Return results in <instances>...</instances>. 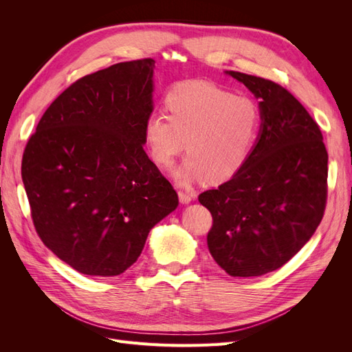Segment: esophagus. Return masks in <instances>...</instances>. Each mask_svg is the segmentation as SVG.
<instances>
[{
    "instance_id": "obj_1",
    "label": "esophagus",
    "mask_w": 352,
    "mask_h": 352,
    "mask_svg": "<svg viewBox=\"0 0 352 352\" xmlns=\"http://www.w3.org/2000/svg\"><path fill=\"white\" fill-rule=\"evenodd\" d=\"M179 199H180V202H182V204H189L190 201H192V198H194V195L190 194V192H186V190H179Z\"/></svg>"
}]
</instances>
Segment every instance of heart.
<instances>
[{
  "label": "heart",
  "mask_w": 352,
  "mask_h": 352,
  "mask_svg": "<svg viewBox=\"0 0 352 352\" xmlns=\"http://www.w3.org/2000/svg\"><path fill=\"white\" fill-rule=\"evenodd\" d=\"M163 113H151L144 123V140L154 162L172 167L185 150L189 154L176 170L180 184L204 177L221 184L248 162L257 142L261 111L250 98L204 80L177 83L164 97Z\"/></svg>",
  "instance_id": "1"
}]
</instances>
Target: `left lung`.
<instances>
[{"label": "left lung", "mask_w": 352, "mask_h": 352, "mask_svg": "<svg viewBox=\"0 0 352 352\" xmlns=\"http://www.w3.org/2000/svg\"><path fill=\"white\" fill-rule=\"evenodd\" d=\"M258 100L260 133L248 162L198 197L212 216L211 257L235 278L282 267L324 214L327 151L320 127L294 95L272 80L226 72Z\"/></svg>", "instance_id": "obj_1"}]
</instances>
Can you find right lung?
<instances>
[{"label": "right lung", "instance_id": "add662e5", "mask_svg": "<svg viewBox=\"0 0 352 352\" xmlns=\"http://www.w3.org/2000/svg\"><path fill=\"white\" fill-rule=\"evenodd\" d=\"M154 65L117 63L72 83L25 148L22 179L36 233L79 273L122 274L179 204L144 151Z\"/></svg>", "mask_w": 352, "mask_h": 352}]
</instances>
